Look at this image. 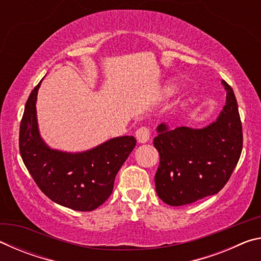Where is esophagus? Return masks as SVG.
<instances>
[{"label": "esophagus", "mask_w": 261, "mask_h": 261, "mask_svg": "<svg viewBox=\"0 0 261 261\" xmlns=\"http://www.w3.org/2000/svg\"><path fill=\"white\" fill-rule=\"evenodd\" d=\"M136 138L139 144H145L149 140V131L146 127H140L136 131Z\"/></svg>", "instance_id": "esophagus-1"}]
</instances>
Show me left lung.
Segmentation results:
<instances>
[{"label": "left lung", "mask_w": 261, "mask_h": 261, "mask_svg": "<svg viewBox=\"0 0 261 261\" xmlns=\"http://www.w3.org/2000/svg\"><path fill=\"white\" fill-rule=\"evenodd\" d=\"M226 105L214 122L201 129L167 123L158 125L154 146L160 154L155 174L159 198L170 206L191 204L218 193L240 160L242 123L232 88L222 81Z\"/></svg>", "instance_id": "1"}]
</instances>
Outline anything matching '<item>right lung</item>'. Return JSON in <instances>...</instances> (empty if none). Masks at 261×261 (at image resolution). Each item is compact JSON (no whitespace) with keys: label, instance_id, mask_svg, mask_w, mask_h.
<instances>
[{"label":"right lung","instance_id":"obj_1","mask_svg":"<svg viewBox=\"0 0 261 261\" xmlns=\"http://www.w3.org/2000/svg\"><path fill=\"white\" fill-rule=\"evenodd\" d=\"M41 82L31 92L20 122L21 159L49 199L74 211H93L112 194L115 177L137 140L134 136L115 137L83 152L51 148L42 139L38 124L37 99Z\"/></svg>","mask_w":261,"mask_h":261}]
</instances>
